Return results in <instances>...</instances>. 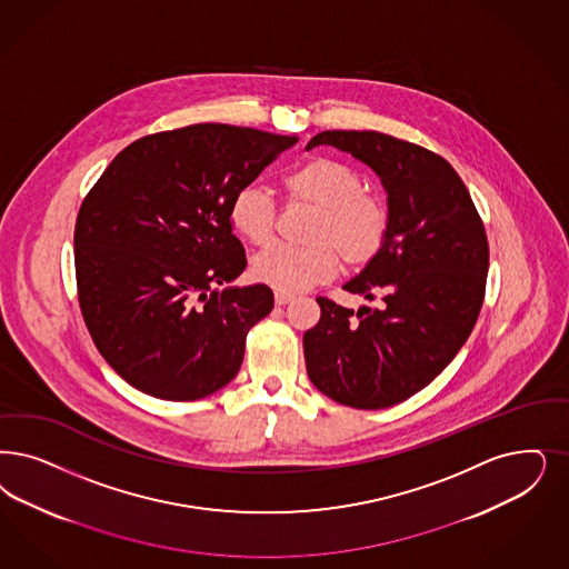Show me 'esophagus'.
I'll list each match as a JSON object with an SVG mask.
<instances>
[{
  "instance_id": "esophagus-1",
  "label": "esophagus",
  "mask_w": 569,
  "mask_h": 569,
  "mask_svg": "<svg viewBox=\"0 0 569 569\" xmlns=\"http://www.w3.org/2000/svg\"><path fill=\"white\" fill-rule=\"evenodd\" d=\"M296 296L292 292H281V290H274V302L277 305H288V302H292Z\"/></svg>"
}]
</instances>
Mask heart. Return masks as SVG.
Listing matches in <instances>:
<instances>
[{
	"label": "heart",
	"mask_w": 569,
	"mask_h": 569,
	"mask_svg": "<svg viewBox=\"0 0 569 569\" xmlns=\"http://www.w3.org/2000/svg\"><path fill=\"white\" fill-rule=\"evenodd\" d=\"M290 201L311 206L309 246L273 243L252 258V277L281 292H300L330 279L338 256L351 269L370 264L382 252L391 214L382 197L363 191V180L351 166L330 157H313L281 180ZM229 220L237 236L254 246L274 233L277 208L258 187L237 191Z\"/></svg>",
	"instance_id": "1"
}]
</instances>
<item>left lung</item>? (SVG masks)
<instances>
[{
    "label": "left lung",
    "mask_w": 569,
    "mask_h": 569,
    "mask_svg": "<svg viewBox=\"0 0 569 569\" xmlns=\"http://www.w3.org/2000/svg\"><path fill=\"white\" fill-rule=\"evenodd\" d=\"M319 144L380 177L391 231L378 258L342 286L380 300L378 309L355 313L317 298L321 319L302 338L307 373L342 406L391 408L432 382L467 342L486 296L488 236L443 157L372 130H326L307 149Z\"/></svg>",
    "instance_id": "left-lung-1"
}]
</instances>
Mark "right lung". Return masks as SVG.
<instances>
[{
    "mask_svg": "<svg viewBox=\"0 0 569 569\" xmlns=\"http://www.w3.org/2000/svg\"><path fill=\"white\" fill-rule=\"evenodd\" d=\"M298 138L196 123L128 144L76 222L81 315L100 355L138 391L193 401L236 378L264 283L224 288L248 260L229 208Z\"/></svg>",
    "mask_w": 569,
    "mask_h": 569,
    "instance_id": "right-lung-1",
    "label": "right lung"
}]
</instances>
